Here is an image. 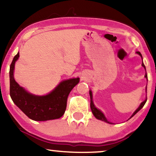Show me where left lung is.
I'll use <instances>...</instances> for the list:
<instances>
[{
  "label": "left lung",
  "mask_w": 156,
  "mask_h": 156,
  "mask_svg": "<svg viewBox=\"0 0 156 156\" xmlns=\"http://www.w3.org/2000/svg\"><path fill=\"white\" fill-rule=\"evenodd\" d=\"M136 53L139 55L141 57V58H142V59H143L142 55H141V54H140V52H136ZM142 66L145 68V69H146V67H145L144 64V62H142ZM145 77L146 78V80H148V76H147V73H146V74H145ZM146 93H147V86H146ZM89 95H90V99H91V101H91V103H90V107H91V112H92V113H93L94 116L97 119H99V120L103 121H104V122H106V123H110V124H113V123L109 122V121H108L107 120V119H106V118L105 117V116H104V114H103V113H102L99 109H98V108L94 106V102H93L92 92H91V90L89 91ZM146 101H147V97H146V99H145L144 101H143L142 103L140 104V106H138V108H137V109H136V110L135 111V112H134L133 114H132V116H131V118H132V117H133V116H134V115H135V114H136V113H138L140 109H141V108H142L143 107H144V106L145 105V104H146ZM131 118H130V119H131Z\"/></svg>",
  "instance_id": "1"
}]
</instances>
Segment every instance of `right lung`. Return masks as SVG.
Listing matches in <instances>:
<instances>
[{
	"instance_id": "1",
	"label": "right lung",
	"mask_w": 156,
	"mask_h": 156,
	"mask_svg": "<svg viewBox=\"0 0 156 156\" xmlns=\"http://www.w3.org/2000/svg\"><path fill=\"white\" fill-rule=\"evenodd\" d=\"M19 57L18 52L10 66V95L12 101L32 120L44 121L60 118L65 114L68 96L80 82V78L62 81L47 95L32 94L14 79L15 64Z\"/></svg>"
}]
</instances>
